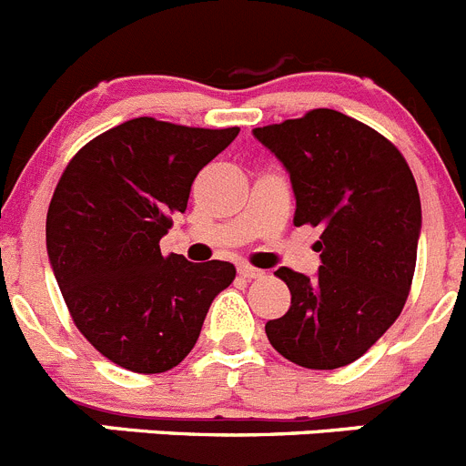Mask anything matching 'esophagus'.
Instances as JSON below:
<instances>
[{
    "instance_id": "esophagus-1",
    "label": "esophagus",
    "mask_w": 466,
    "mask_h": 466,
    "mask_svg": "<svg viewBox=\"0 0 466 466\" xmlns=\"http://www.w3.org/2000/svg\"><path fill=\"white\" fill-rule=\"evenodd\" d=\"M238 275L242 277V279H261L266 272L258 270V268H251V266H240L238 268Z\"/></svg>"
}]
</instances>
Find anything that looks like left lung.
I'll return each mask as SVG.
<instances>
[{
  "mask_svg": "<svg viewBox=\"0 0 466 466\" xmlns=\"http://www.w3.org/2000/svg\"><path fill=\"white\" fill-rule=\"evenodd\" d=\"M254 138L284 164L296 196L293 224L321 226L317 277L275 272L291 291L266 323L272 347L307 370L358 360L395 323L416 270L420 196L400 149L330 108L258 127Z\"/></svg>",
  "mask_w": 466,
  "mask_h": 466,
  "instance_id": "1",
  "label": "left lung"
}]
</instances>
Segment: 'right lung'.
<instances>
[{
	"label": "right lung",
	"instance_id": "obj_1",
	"mask_svg": "<svg viewBox=\"0 0 466 466\" xmlns=\"http://www.w3.org/2000/svg\"><path fill=\"white\" fill-rule=\"evenodd\" d=\"M238 134L136 117L89 140L59 177L46 219L50 268L78 330L115 365H180L236 279L233 263L161 256L159 240L198 170Z\"/></svg>",
	"mask_w": 466,
	"mask_h": 466
}]
</instances>
